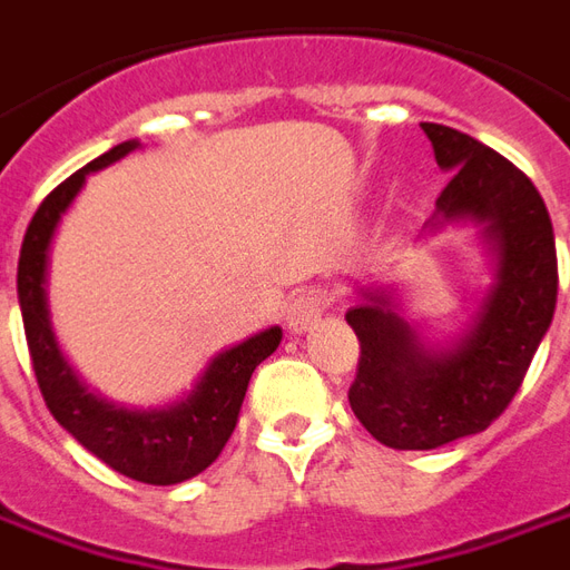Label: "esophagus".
Here are the masks:
<instances>
[{
	"label": "esophagus",
	"mask_w": 570,
	"mask_h": 570,
	"mask_svg": "<svg viewBox=\"0 0 570 570\" xmlns=\"http://www.w3.org/2000/svg\"><path fill=\"white\" fill-rule=\"evenodd\" d=\"M324 308V293H317V289H302L298 296H293L289 308H286V326H289V333H308L312 326H317Z\"/></svg>",
	"instance_id": "obj_1"
}]
</instances>
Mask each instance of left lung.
<instances>
[{
	"instance_id": "1",
	"label": "left lung",
	"mask_w": 570,
	"mask_h": 570,
	"mask_svg": "<svg viewBox=\"0 0 570 570\" xmlns=\"http://www.w3.org/2000/svg\"><path fill=\"white\" fill-rule=\"evenodd\" d=\"M451 173L423 237L472 222L493 284L451 340H429L404 317L395 286H361L345 321L361 342L348 389L354 416L385 448L435 451L479 435L509 407L547 336L559 293L556 237L534 181L507 157L451 126L423 122Z\"/></svg>"
}]
</instances>
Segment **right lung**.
Listing matches in <instances>:
<instances>
[{"instance_id":"1","label":"right lung","mask_w":570,"mask_h":570,"mask_svg":"<svg viewBox=\"0 0 570 570\" xmlns=\"http://www.w3.org/2000/svg\"><path fill=\"white\" fill-rule=\"evenodd\" d=\"M138 141L110 147L51 190L23 234L18 262V302L23 333L33 357L36 382L51 416L101 463L145 484H178L216 463L237 425L253 370L277 352L281 326H268L249 340L209 357L190 392L160 407H126L91 392L63 357L49 314V253L63 213L73 206L86 178L138 150Z\"/></svg>"}]
</instances>
